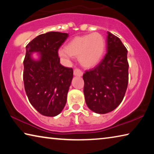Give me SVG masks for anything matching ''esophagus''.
<instances>
[{
    "label": "esophagus",
    "mask_w": 154,
    "mask_h": 154,
    "mask_svg": "<svg viewBox=\"0 0 154 154\" xmlns=\"http://www.w3.org/2000/svg\"><path fill=\"white\" fill-rule=\"evenodd\" d=\"M73 73L75 76H82L83 72L79 69H75L73 71Z\"/></svg>",
    "instance_id": "obj_1"
}]
</instances>
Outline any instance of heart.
Here are the masks:
<instances>
[{
  "label": "heart",
  "instance_id": "b5f03b06",
  "mask_svg": "<svg viewBox=\"0 0 154 154\" xmlns=\"http://www.w3.org/2000/svg\"><path fill=\"white\" fill-rule=\"evenodd\" d=\"M105 48V40L98 32L77 36L67 44L65 49L59 51L60 56L68 58L78 57L85 67H92L100 61Z\"/></svg>",
  "mask_w": 154,
  "mask_h": 154
}]
</instances>
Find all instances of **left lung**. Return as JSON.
<instances>
[{"instance_id":"obj_1","label":"left lung","mask_w":154,"mask_h":154,"mask_svg":"<svg viewBox=\"0 0 154 154\" xmlns=\"http://www.w3.org/2000/svg\"><path fill=\"white\" fill-rule=\"evenodd\" d=\"M106 53L97 66L83 75V93L90 109L104 114L123 100L128 83L127 49L121 40L107 32Z\"/></svg>"}]
</instances>
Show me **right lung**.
I'll return each instance as SVG.
<instances>
[{
	"instance_id": "obj_1",
	"label": "right lung",
	"mask_w": 154,
	"mask_h": 154,
	"mask_svg": "<svg viewBox=\"0 0 154 154\" xmlns=\"http://www.w3.org/2000/svg\"><path fill=\"white\" fill-rule=\"evenodd\" d=\"M68 36L67 33L49 32L37 36L26 47L24 89L31 105L43 116H56L66 105L73 70L60 63L58 50ZM34 51L40 52L38 61L31 58Z\"/></svg>"
}]
</instances>
